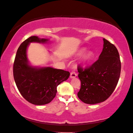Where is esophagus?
I'll list each match as a JSON object with an SVG mask.
<instances>
[{"instance_id": "esophagus-1", "label": "esophagus", "mask_w": 133, "mask_h": 133, "mask_svg": "<svg viewBox=\"0 0 133 133\" xmlns=\"http://www.w3.org/2000/svg\"><path fill=\"white\" fill-rule=\"evenodd\" d=\"M77 74L75 71H72L71 72V75H70V77L71 78H74V77H76Z\"/></svg>"}]
</instances>
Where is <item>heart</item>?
Segmentation results:
<instances>
[{
  "label": "heart",
  "instance_id": "1",
  "mask_svg": "<svg viewBox=\"0 0 133 133\" xmlns=\"http://www.w3.org/2000/svg\"><path fill=\"white\" fill-rule=\"evenodd\" d=\"M83 52H84V50L83 49V50H82L81 51H80V54H82ZM91 57H92L91 53H90V52H89V53H87V54H86V55H85V56L84 57V61H89V60H90V59L91 58Z\"/></svg>",
  "mask_w": 133,
  "mask_h": 133
}]
</instances>
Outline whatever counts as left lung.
<instances>
[{"label":"left lung","instance_id":"1","mask_svg":"<svg viewBox=\"0 0 133 133\" xmlns=\"http://www.w3.org/2000/svg\"><path fill=\"white\" fill-rule=\"evenodd\" d=\"M104 47L99 58L91 66H77L81 82L77 92L84 103L96 104L104 102L111 96L118 83L121 62L117 49L113 44L103 39Z\"/></svg>","mask_w":133,"mask_h":133}]
</instances>
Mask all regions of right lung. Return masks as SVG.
<instances>
[{
	"instance_id": "right-lung-1",
	"label": "right lung",
	"mask_w": 133,
	"mask_h": 133,
	"mask_svg": "<svg viewBox=\"0 0 133 133\" xmlns=\"http://www.w3.org/2000/svg\"><path fill=\"white\" fill-rule=\"evenodd\" d=\"M48 39L33 36L26 39L17 50L13 64L14 81L20 94L30 103L37 105L49 104L57 93V87L66 81L68 71L51 67L35 68L30 66L26 57L29 43H46Z\"/></svg>"
}]
</instances>
